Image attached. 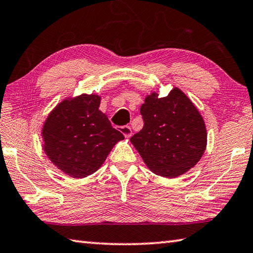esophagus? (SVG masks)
Instances as JSON below:
<instances>
[{
    "label": "esophagus",
    "mask_w": 253,
    "mask_h": 253,
    "mask_svg": "<svg viewBox=\"0 0 253 253\" xmlns=\"http://www.w3.org/2000/svg\"><path fill=\"white\" fill-rule=\"evenodd\" d=\"M120 132L126 136V138H130V136L132 135V129L130 126H120Z\"/></svg>",
    "instance_id": "obj_1"
}]
</instances>
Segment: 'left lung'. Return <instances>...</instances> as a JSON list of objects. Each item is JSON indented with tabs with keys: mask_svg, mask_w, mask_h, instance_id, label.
<instances>
[{
	"mask_svg": "<svg viewBox=\"0 0 253 253\" xmlns=\"http://www.w3.org/2000/svg\"><path fill=\"white\" fill-rule=\"evenodd\" d=\"M158 95L153 92L145 97L140 109L143 127L130 140L150 170L175 178L201 159L207 130L201 114L178 87L168 96Z\"/></svg>",
	"mask_w": 253,
	"mask_h": 253,
	"instance_id": "left-lung-1",
	"label": "left lung"
}]
</instances>
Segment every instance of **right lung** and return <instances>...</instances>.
I'll return each mask as SVG.
<instances>
[{
    "mask_svg": "<svg viewBox=\"0 0 253 253\" xmlns=\"http://www.w3.org/2000/svg\"><path fill=\"white\" fill-rule=\"evenodd\" d=\"M100 100L95 94L64 100L44 123L45 154L72 178L81 179L94 173L114 144L124 139L99 110Z\"/></svg>",
    "mask_w": 253,
    "mask_h": 253,
    "instance_id": "add662e5",
    "label": "right lung"
}]
</instances>
